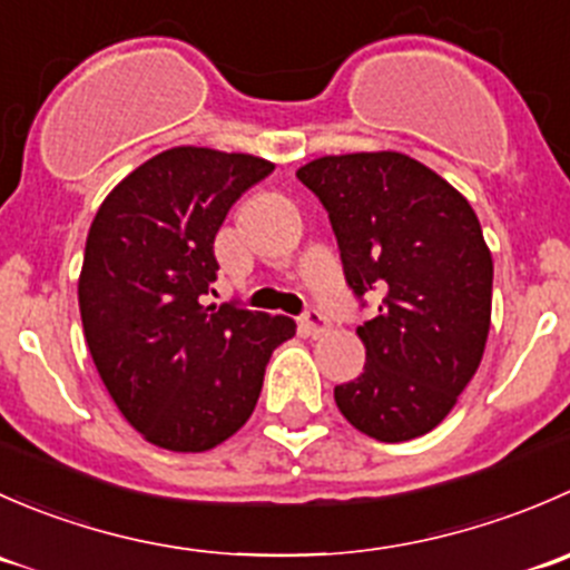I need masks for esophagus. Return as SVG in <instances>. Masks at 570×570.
<instances>
[{
  "label": "esophagus",
  "instance_id": "esophagus-1",
  "mask_svg": "<svg viewBox=\"0 0 570 570\" xmlns=\"http://www.w3.org/2000/svg\"><path fill=\"white\" fill-rule=\"evenodd\" d=\"M301 325H303V331H306L312 338L325 336V333L331 331V325H327V320L322 317V312H317V308H308V312L303 314Z\"/></svg>",
  "mask_w": 570,
  "mask_h": 570
}]
</instances>
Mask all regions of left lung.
I'll list each match as a JSON object with an SVG mask.
<instances>
[{"mask_svg": "<svg viewBox=\"0 0 570 570\" xmlns=\"http://www.w3.org/2000/svg\"><path fill=\"white\" fill-rule=\"evenodd\" d=\"M297 178L325 206L344 281L377 314L358 327L366 364L333 389L361 433H430L474 377L491 327L493 262L469 200L396 151L322 157Z\"/></svg>", "mask_w": 570, "mask_h": 570, "instance_id": "obj_1", "label": "left lung"}]
</instances>
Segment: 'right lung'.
Segmentation results:
<instances>
[{"mask_svg":"<svg viewBox=\"0 0 570 570\" xmlns=\"http://www.w3.org/2000/svg\"><path fill=\"white\" fill-rule=\"evenodd\" d=\"M275 165L181 146L131 170L85 245L79 312L90 355L126 422L163 450L206 452L250 419L264 370L295 322L237 303L204 306L215 234Z\"/></svg>","mask_w":570,"mask_h":570,"instance_id":"add662e5","label":"right lung"}]
</instances>
